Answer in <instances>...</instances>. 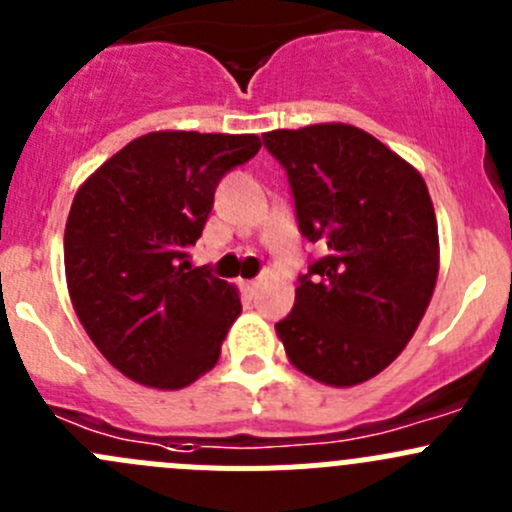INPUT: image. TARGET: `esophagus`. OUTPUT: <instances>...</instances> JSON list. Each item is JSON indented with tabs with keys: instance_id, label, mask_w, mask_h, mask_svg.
I'll list each match as a JSON object with an SVG mask.
<instances>
[{
	"instance_id": "obj_1",
	"label": "esophagus",
	"mask_w": 512,
	"mask_h": 512,
	"mask_svg": "<svg viewBox=\"0 0 512 512\" xmlns=\"http://www.w3.org/2000/svg\"><path fill=\"white\" fill-rule=\"evenodd\" d=\"M259 284H261V281H259V279L243 281V286H246V291H251V294H253V291H256V289H259Z\"/></svg>"
}]
</instances>
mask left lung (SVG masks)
I'll return each mask as SVG.
<instances>
[{
    "label": "left lung",
    "mask_w": 512,
    "mask_h": 512,
    "mask_svg": "<svg viewBox=\"0 0 512 512\" xmlns=\"http://www.w3.org/2000/svg\"><path fill=\"white\" fill-rule=\"evenodd\" d=\"M289 173L299 228L326 256L276 324L286 357L329 387L377 377L417 332L440 271L425 178L374 135L347 123L264 133Z\"/></svg>",
    "instance_id": "8db88e82"
}]
</instances>
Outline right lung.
Segmentation results:
<instances>
[{
	"mask_svg": "<svg viewBox=\"0 0 512 512\" xmlns=\"http://www.w3.org/2000/svg\"><path fill=\"white\" fill-rule=\"evenodd\" d=\"M259 148V135L155 130L77 188L67 291L92 344L133 382L183 389L216 367L241 299L233 284L193 269L188 251L218 180Z\"/></svg>",
	"mask_w": 512,
	"mask_h": 512,
	"instance_id": "add662e5",
	"label": "right lung"
}]
</instances>
